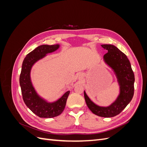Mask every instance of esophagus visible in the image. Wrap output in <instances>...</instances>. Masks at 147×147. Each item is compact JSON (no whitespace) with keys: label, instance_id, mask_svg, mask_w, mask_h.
Returning a JSON list of instances; mask_svg holds the SVG:
<instances>
[{"label":"esophagus","instance_id":"esophagus-1","mask_svg":"<svg viewBox=\"0 0 147 147\" xmlns=\"http://www.w3.org/2000/svg\"><path fill=\"white\" fill-rule=\"evenodd\" d=\"M83 77H84V75L83 73H78L77 74V78L79 80H82L83 78Z\"/></svg>","mask_w":147,"mask_h":147}]
</instances>
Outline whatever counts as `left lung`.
<instances>
[{"label":"left lung","instance_id":"8db88e82","mask_svg":"<svg viewBox=\"0 0 147 147\" xmlns=\"http://www.w3.org/2000/svg\"><path fill=\"white\" fill-rule=\"evenodd\" d=\"M107 50L104 56V61L112 69L116 75L119 86V93L113 103L107 107L94 104L84 91V96L88 107L91 112L101 117L110 118L119 114L129 103L134 96V74L129 61L126 55L113 45H102Z\"/></svg>","mask_w":147,"mask_h":147}]
</instances>
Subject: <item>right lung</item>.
<instances>
[{
	"mask_svg": "<svg viewBox=\"0 0 147 147\" xmlns=\"http://www.w3.org/2000/svg\"><path fill=\"white\" fill-rule=\"evenodd\" d=\"M59 44L53 45L38 46L26 55L20 76V84L23 99L26 106L32 112L40 118H53L63 112L70 91L65 92L59 99L50 102L40 96L35 91L30 78V70L34 64L45 57L48 53L56 51Z\"/></svg>",
	"mask_w": 147,
	"mask_h": 147,
	"instance_id": "obj_1",
	"label": "right lung"
}]
</instances>
